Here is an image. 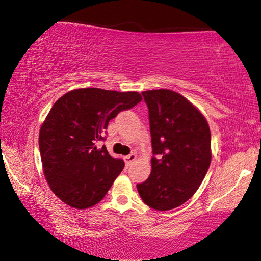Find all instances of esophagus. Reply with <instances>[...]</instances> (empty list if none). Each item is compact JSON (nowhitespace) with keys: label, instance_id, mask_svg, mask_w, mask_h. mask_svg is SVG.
I'll list each match as a JSON object with an SVG mask.
<instances>
[{"label":"esophagus","instance_id":"obj_1","mask_svg":"<svg viewBox=\"0 0 261 261\" xmlns=\"http://www.w3.org/2000/svg\"><path fill=\"white\" fill-rule=\"evenodd\" d=\"M136 158H137L136 153H131V154H129V155L124 156V161L126 162V165H130V163H131L132 161L136 160Z\"/></svg>","mask_w":261,"mask_h":261}]
</instances>
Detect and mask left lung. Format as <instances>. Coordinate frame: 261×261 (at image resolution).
<instances>
[{
    "mask_svg": "<svg viewBox=\"0 0 261 261\" xmlns=\"http://www.w3.org/2000/svg\"><path fill=\"white\" fill-rule=\"evenodd\" d=\"M152 137V171L137 184L153 210L183 205L197 191L211 165L208 123L194 106L170 90L143 92Z\"/></svg>",
    "mask_w": 261,
    "mask_h": 261,
    "instance_id": "left-lung-1",
    "label": "left lung"
}]
</instances>
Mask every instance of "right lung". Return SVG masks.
<instances>
[{
	"instance_id": "add662e5",
	"label": "right lung",
	"mask_w": 261,
	"mask_h": 261,
	"mask_svg": "<svg viewBox=\"0 0 261 261\" xmlns=\"http://www.w3.org/2000/svg\"><path fill=\"white\" fill-rule=\"evenodd\" d=\"M138 92L79 88L56 101L39 134L43 174L51 191L74 208L103 199L124 161L109 155L103 145L108 123L141 101Z\"/></svg>"
}]
</instances>
